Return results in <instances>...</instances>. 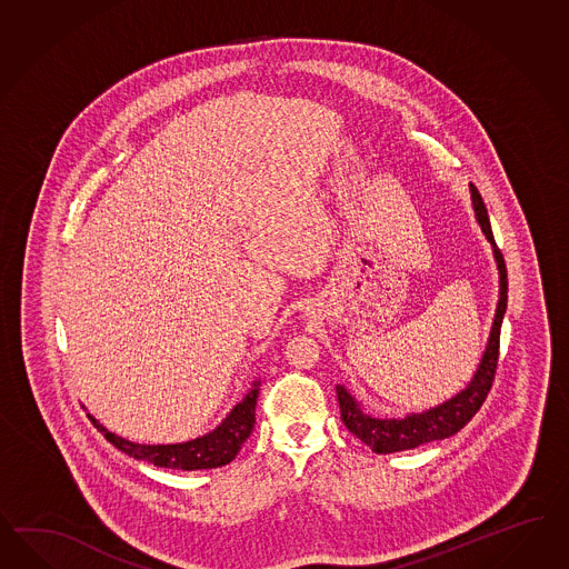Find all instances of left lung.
Wrapping results in <instances>:
<instances>
[{
  "instance_id": "1",
  "label": "left lung",
  "mask_w": 569,
  "mask_h": 569,
  "mask_svg": "<svg viewBox=\"0 0 569 569\" xmlns=\"http://www.w3.org/2000/svg\"><path fill=\"white\" fill-rule=\"evenodd\" d=\"M471 193L477 220L481 223L487 240L493 244L499 269V305L486 356H483L471 385L455 399L443 402L436 409L416 413V416H407L405 419H376V417L366 416L361 411L360 405L353 401V397L347 392L346 388L337 387L339 411H341V419H343L347 430L351 431L353 436H358L361 442L368 443L376 455L401 452V450L417 448V446L431 442V440H443V438L455 436L481 409L489 390L493 387V378L498 370L499 331H501V320H503L506 306H508V271H506L503 254L493 240L486 203L475 184H471Z\"/></svg>"
}]
</instances>
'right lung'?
I'll return each instance as SVG.
<instances>
[{
	"label": "right lung",
	"mask_w": 569,
	"mask_h": 569,
	"mask_svg": "<svg viewBox=\"0 0 569 569\" xmlns=\"http://www.w3.org/2000/svg\"><path fill=\"white\" fill-rule=\"evenodd\" d=\"M257 397H259V388L254 385L247 395V399L236 405L234 411L223 419L218 430L211 431L203 438H197L193 442L172 443V446H141V443L127 442L107 428H102L94 417H90V421L100 433H104V438L112 446H117L129 457L148 460L156 467L182 469V471L216 469V467L228 465L240 452L242 443L247 442L257 421L254 417Z\"/></svg>",
	"instance_id": "right-lung-1"
}]
</instances>
